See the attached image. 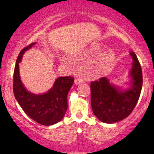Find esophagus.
<instances>
[{
    "label": "esophagus",
    "mask_w": 154,
    "mask_h": 154,
    "mask_svg": "<svg viewBox=\"0 0 154 154\" xmlns=\"http://www.w3.org/2000/svg\"><path fill=\"white\" fill-rule=\"evenodd\" d=\"M83 83V81L81 79H76L75 80V85H79V84H81Z\"/></svg>",
    "instance_id": "34e87169"
}]
</instances>
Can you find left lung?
<instances>
[{"label": "left lung", "mask_w": 154, "mask_h": 154, "mask_svg": "<svg viewBox=\"0 0 154 154\" xmlns=\"http://www.w3.org/2000/svg\"><path fill=\"white\" fill-rule=\"evenodd\" d=\"M133 62L130 72V88L122 90L102 77L91 82V105L94 116L100 121L113 123L129 116L138 102L142 87V69L136 54L130 52Z\"/></svg>", "instance_id": "left-lung-1"}]
</instances>
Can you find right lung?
Masks as SVG:
<instances>
[{
	"label": "right lung",
	"instance_id": "1",
	"mask_svg": "<svg viewBox=\"0 0 154 154\" xmlns=\"http://www.w3.org/2000/svg\"><path fill=\"white\" fill-rule=\"evenodd\" d=\"M35 44L31 43L21 50L17 59L13 75L14 95L23 111L31 119L41 125H52L60 122L66 112L67 94L74 79L71 76L59 77L52 88L43 94H36L28 91L21 81L19 64L24 52Z\"/></svg>",
	"mask_w": 154,
	"mask_h": 154
}]
</instances>
